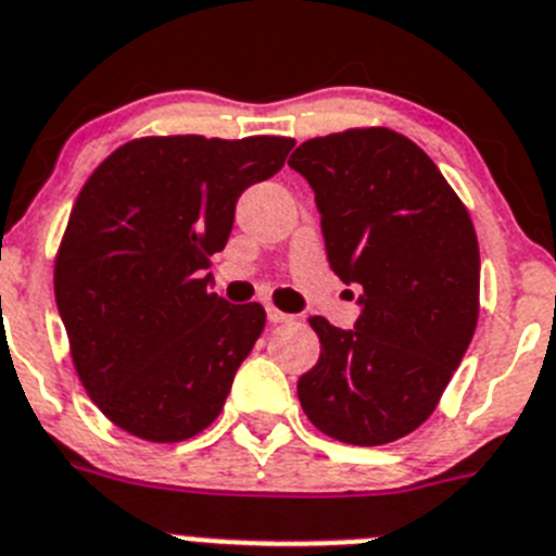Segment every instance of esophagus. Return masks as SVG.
<instances>
[{
    "instance_id": "esophagus-1",
    "label": "esophagus",
    "mask_w": 556,
    "mask_h": 556,
    "mask_svg": "<svg viewBox=\"0 0 556 556\" xmlns=\"http://www.w3.org/2000/svg\"><path fill=\"white\" fill-rule=\"evenodd\" d=\"M265 314H268L270 325H282V321L293 319L291 314H286V311H279V307H274V305H265Z\"/></svg>"
}]
</instances>
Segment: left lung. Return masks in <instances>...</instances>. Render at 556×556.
Segmentation results:
<instances>
[{
  "label": "left lung",
  "instance_id": "left-lung-1",
  "mask_svg": "<svg viewBox=\"0 0 556 556\" xmlns=\"http://www.w3.org/2000/svg\"><path fill=\"white\" fill-rule=\"evenodd\" d=\"M316 194L328 263L358 286L356 328L311 316L319 362L296 384L316 429L381 446L427 421L472 342V217L421 147L387 127L311 138L288 161Z\"/></svg>",
  "mask_w": 556,
  "mask_h": 556
}]
</instances>
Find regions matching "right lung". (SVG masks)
<instances>
[{"mask_svg": "<svg viewBox=\"0 0 556 556\" xmlns=\"http://www.w3.org/2000/svg\"><path fill=\"white\" fill-rule=\"evenodd\" d=\"M291 138H135L101 161L70 212L53 288L84 390L115 427L175 444L220 415L265 328L260 302L208 291L237 198L277 175Z\"/></svg>", "mask_w": 556, "mask_h": 556, "instance_id": "right-lung-1", "label": "right lung"}]
</instances>
